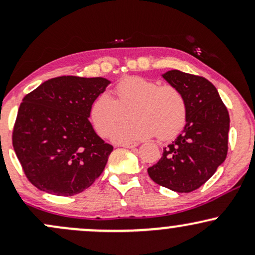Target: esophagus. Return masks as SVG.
<instances>
[{
	"instance_id": "esophagus-1",
	"label": "esophagus",
	"mask_w": 255,
	"mask_h": 255,
	"mask_svg": "<svg viewBox=\"0 0 255 255\" xmlns=\"http://www.w3.org/2000/svg\"><path fill=\"white\" fill-rule=\"evenodd\" d=\"M121 146H124V147H127V148H134L136 147L137 144L136 142H124V144H121Z\"/></svg>"
}]
</instances>
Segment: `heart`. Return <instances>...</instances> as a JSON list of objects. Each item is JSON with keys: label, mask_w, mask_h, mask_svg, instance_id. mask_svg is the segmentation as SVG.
I'll return each instance as SVG.
<instances>
[{"label": "heart", "mask_w": 255, "mask_h": 255, "mask_svg": "<svg viewBox=\"0 0 255 255\" xmlns=\"http://www.w3.org/2000/svg\"><path fill=\"white\" fill-rule=\"evenodd\" d=\"M114 93L115 99L107 92L99 93L90 105V119L99 135H110L130 107L134 120L114 131L115 141H137L153 134L165 141L176 136L186 125V98L176 86L128 77L115 85Z\"/></svg>", "instance_id": "heart-1"}]
</instances>
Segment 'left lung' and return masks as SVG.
<instances>
[{
    "label": "left lung",
    "mask_w": 255,
    "mask_h": 255,
    "mask_svg": "<svg viewBox=\"0 0 255 255\" xmlns=\"http://www.w3.org/2000/svg\"><path fill=\"white\" fill-rule=\"evenodd\" d=\"M163 78L183 93L187 124L147 172L159 186L189 193L203 186L227 158L229 113L207 79L176 69Z\"/></svg>",
    "instance_id": "8db88e82"
}]
</instances>
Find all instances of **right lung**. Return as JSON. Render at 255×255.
I'll return each mask as SVG.
<instances>
[{
    "label": "right lung",
    "mask_w": 255,
    "mask_h": 255,
    "mask_svg": "<svg viewBox=\"0 0 255 255\" xmlns=\"http://www.w3.org/2000/svg\"><path fill=\"white\" fill-rule=\"evenodd\" d=\"M109 84L104 78L64 75L22 98L11 141L24 174L38 189L71 197L101 176L113 146L92 128L90 105Z\"/></svg>",
    "instance_id": "1"
}]
</instances>
